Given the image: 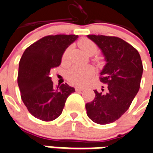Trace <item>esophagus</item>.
<instances>
[{"label":"esophagus","mask_w":153,"mask_h":153,"mask_svg":"<svg viewBox=\"0 0 153 153\" xmlns=\"http://www.w3.org/2000/svg\"><path fill=\"white\" fill-rule=\"evenodd\" d=\"M85 88H82V87H75V91L77 92H79V91H83Z\"/></svg>","instance_id":"1"}]
</instances>
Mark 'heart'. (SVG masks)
Segmentation results:
<instances>
[{"label": "heart", "instance_id": "heart-1", "mask_svg": "<svg viewBox=\"0 0 153 153\" xmlns=\"http://www.w3.org/2000/svg\"><path fill=\"white\" fill-rule=\"evenodd\" d=\"M80 48L87 55H93L97 52V46L92 40L82 39L79 42ZM70 47L67 48L63 54V60L68 57ZM93 74V69L89 66H74L67 73V78L72 85L77 86H84Z\"/></svg>", "mask_w": 153, "mask_h": 153}]
</instances>
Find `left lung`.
<instances>
[{"label":"left lung","instance_id":"obj_1","mask_svg":"<svg viewBox=\"0 0 153 153\" xmlns=\"http://www.w3.org/2000/svg\"><path fill=\"white\" fill-rule=\"evenodd\" d=\"M87 37L104 56L106 65L100 79L108 85L105 93L94 90L95 99L85 104L87 115L96 124H110L128 110L139 90L143 72L142 60L138 51L120 38L102 35Z\"/></svg>","mask_w":153,"mask_h":153}]
</instances>
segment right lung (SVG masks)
Returning a JSON list of instances; mask_svg holds the SVG:
<instances>
[{"mask_svg": "<svg viewBox=\"0 0 153 153\" xmlns=\"http://www.w3.org/2000/svg\"><path fill=\"white\" fill-rule=\"evenodd\" d=\"M79 38L76 35L47 36L29 46L19 61L18 84L29 112L44 121L61 114L67 98L74 88L65 83L54 87L51 70L61 65L68 47Z\"/></svg>", "mask_w": 153, "mask_h": 153, "instance_id": "add662e5", "label": "right lung"}]
</instances>
